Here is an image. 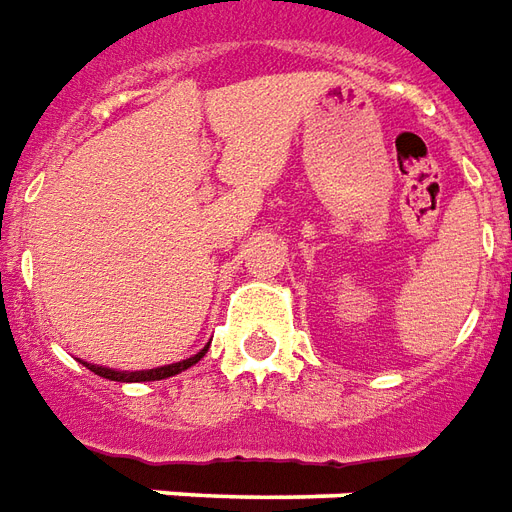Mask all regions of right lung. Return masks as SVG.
<instances>
[{
  "label": "right lung",
  "mask_w": 512,
  "mask_h": 512,
  "mask_svg": "<svg viewBox=\"0 0 512 512\" xmlns=\"http://www.w3.org/2000/svg\"><path fill=\"white\" fill-rule=\"evenodd\" d=\"M209 350V344H206L204 350L198 355H192L187 361H179V364H168V366H157V369H140V372H121V369H110V366H99V364H88V361H82V364L88 366L90 372H96L99 378L107 380H118V383H146V380H165L173 378V375H179L184 369H190L192 364H198L201 358Z\"/></svg>",
  "instance_id": "obj_1"
}]
</instances>
